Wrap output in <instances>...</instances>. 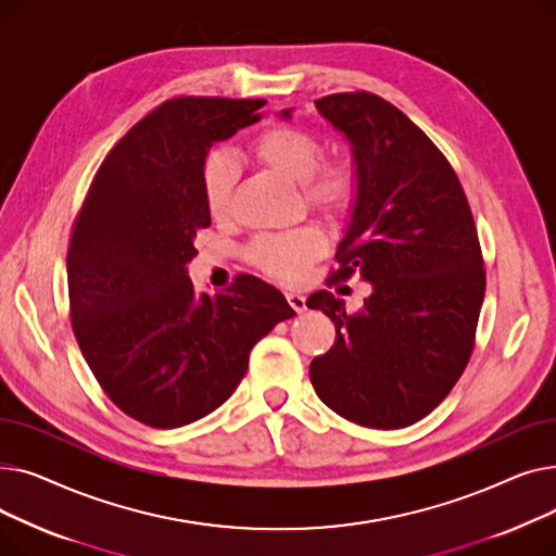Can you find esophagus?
Returning a JSON list of instances; mask_svg holds the SVG:
<instances>
[{
    "label": "esophagus",
    "mask_w": 556,
    "mask_h": 556,
    "mask_svg": "<svg viewBox=\"0 0 556 556\" xmlns=\"http://www.w3.org/2000/svg\"><path fill=\"white\" fill-rule=\"evenodd\" d=\"M286 300L290 304V308H293L295 313H304L306 311V298L300 295V293H286Z\"/></svg>",
    "instance_id": "esophagus-1"
}]
</instances>
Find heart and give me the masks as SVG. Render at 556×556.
I'll use <instances>...</instances> for the list:
<instances>
[{"label": "heart", "mask_w": 556, "mask_h": 556, "mask_svg": "<svg viewBox=\"0 0 556 556\" xmlns=\"http://www.w3.org/2000/svg\"><path fill=\"white\" fill-rule=\"evenodd\" d=\"M252 153L288 182L300 185L306 204L325 216L340 218L354 207L358 195L354 168L346 162L319 164L325 157V149L313 132L298 126L277 124L254 139ZM237 175V162L225 153H216L204 162V202H207V210L214 218L229 214ZM325 252L327 237L315 225L258 233L248 245L252 266L281 283H300L306 277L311 263Z\"/></svg>", "instance_id": "1"}]
</instances>
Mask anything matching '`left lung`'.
<instances>
[{"label": "left lung", "mask_w": 556, "mask_h": 556, "mask_svg": "<svg viewBox=\"0 0 556 556\" xmlns=\"http://www.w3.org/2000/svg\"><path fill=\"white\" fill-rule=\"evenodd\" d=\"M315 108L352 143L358 180L331 279L361 273L371 295L358 313L329 290L308 298L336 325L311 383L349 421L405 428L446 399L471 358L486 283L478 229L453 166L399 108L369 92Z\"/></svg>", "instance_id": "1"}]
</instances>
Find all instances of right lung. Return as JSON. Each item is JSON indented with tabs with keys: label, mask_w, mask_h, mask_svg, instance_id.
Masks as SVG:
<instances>
[{
	"label": "right lung",
	"mask_w": 556,
	"mask_h": 556,
	"mask_svg": "<svg viewBox=\"0 0 556 556\" xmlns=\"http://www.w3.org/2000/svg\"><path fill=\"white\" fill-rule=\"evenodd\" d=\"M261 99L178 97L135 124L99 166L67 252L72 329L110 401L153 428L223 405L252 346L293 317L252 275L195 295L187 263L212 225L202 168L216 141L261 119Z\"/></svg>",
	"instance_id": "right-lung-1"
}]
</instances>
